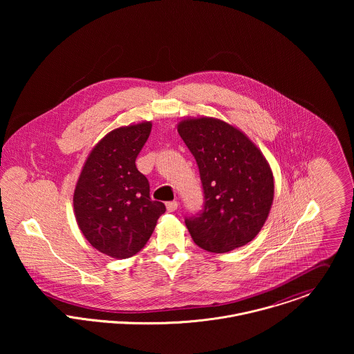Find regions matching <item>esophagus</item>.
Wrapping results in <instances>:
<instances>
[{
    "label": "esophagus",
    "instance_id": "obj_1",
    "mask_svg": "<svg viewBox=\"0 0 354 354\" xmlns=\"http://www.w3.org/2000/svg\"><path fill=\"white\" fill-rule=\"evenodd\" d=\"M177 207H178V203L174 202H167L166 203V208H167V211L169 212H173V211H176L177 209Z\"/></svg>",
    "mask_w": 354,
    "mask_h": 354
}]
</instances>
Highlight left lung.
<instances>
[{
  "label": "left lung",
  "instance_id": "8db88e82",
  "mask_svg": "<svg viewBox=\"0 0 354 354\" xmlns=\"http://www.w3.org/2000/svg\"><path fill=\"white\" fill-rule=\"evenodd\" d=\"M178 133L202 181L203 208L185 216L192 240L214 253L248 244L263 227L274 199L266 158L243 132L221 120H184Z\"/></svg>",
  "mask_w": 354,
  "mask_h": 354
}]
</instances>
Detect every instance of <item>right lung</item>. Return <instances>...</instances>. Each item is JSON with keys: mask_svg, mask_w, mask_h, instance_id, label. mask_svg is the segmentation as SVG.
Segmentation results:
<instances>
[{"mask_svg": "<svg viewBox=\"0 0 354 354\" xmlns=\"http://www.w3.org/2000/svg\"><path fill=\"white\" fill-rule=\"evenodd\" d=\"M151 133V122L106 135L88 155L73 195L77 225L88 243L111 257L140 252L165 204L150 198V183L136 158Z\"/></svg>", "mask_w": 354, "mask_h": 354, "instance_id": "right-lung-1", "label": "right lung"}]
</instances>
